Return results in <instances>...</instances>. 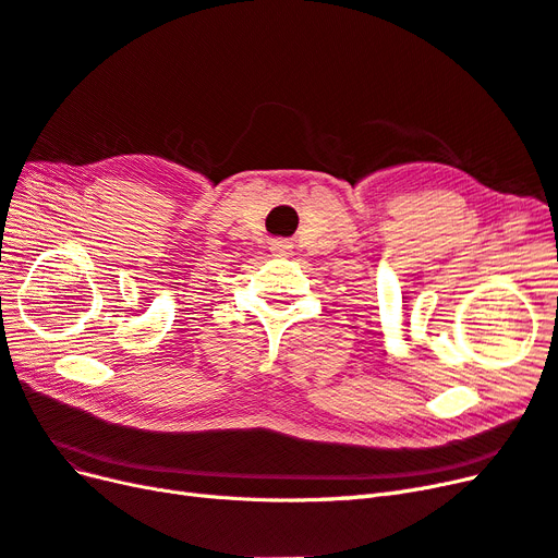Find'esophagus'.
<instances>
[{
	"mask_svg": "<svg viewBox=\"0 0 558 558\" xmlns=\"http://www.w3.org/2000/svg\"><path fill=\"white\" fill-rule=\"evenodd\" d=\"M291 246L289 244H286V242H275L272 244V251L277 253V256H286V251H289Z\"/></svg>",
	"mask_w": 558,
	"mask_h": 558,
	"instance_id": "esophagus-1",
	"label": "esophagus"
}]
</instances>
